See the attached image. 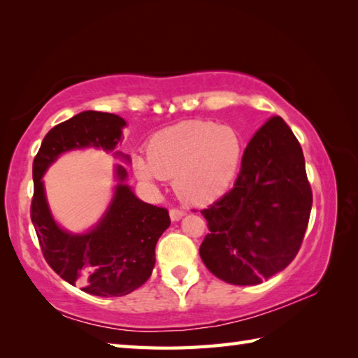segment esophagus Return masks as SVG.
<instances>
[{"label": "esophagus", "instance_id": "obj_1", "mask_svg": "<svg viewBox=\"0 0 358 358\" xmlns=\"http://www.w3.org/2000/svg\"><path fill=\"white\" fill-rule=\"evenodd\" d=\"M185 214H186V212L181 210V209H171V212H169L172 222H178V220L185 217Z\"/></svg>", "mask_w": 358, "mask_h": 358}]
</instances>
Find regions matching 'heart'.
I'll list each match as a JSON object with an SVG mask.
<instances>
[{
    "label": "heart",
    "mask_w": 358,
    "mask_h": 358,
    "mask_svg": "<svg viewBox=\"0 0 358 358\" xmlns=\"http://www.w3.org/2000/svg\"><path fill=\"white\" fill-rule=\"evenodd\" d=\"M241 155V140L232 127L195 120L158 132L150 140L149 157H134V169L148 183L175 178L183 199L208 204L229 191Z\"/></svg>",
    "instance_id": "b5f03b06"
}]
</instances>
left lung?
Wrapping results in <instances>:
<instances>
[{
  "label": "left lung",
  "instance_id": "8db88e82",
  "mask_svg": "<svg viewBox=\"0 0 358 358\" xmlns=\"http://www.w3.org/2000/svg\"><path fill=\"white\" fill-rule=\"evenodd\" d=\"M313 208L305 157L281 117L250 138L235 185L203 209L209 234L200 246L206 268L231 285H260L299 254Z\"/></svg>",
  "mask_w": 358,
  "mask_h": 358
}]
</instances>
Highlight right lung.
Instances as JSON below:
<instances>
[{"label":"right lung","instance_id":"obj_1","mask_svg":"<svg viewBox=\"0 0 358 358\" xmlns=\"http://www.w3.org/2000/svg\"><path fill=\"white\" fill-rule=\"evenodd\" d=\"M124 126L113 113L81 112L45 134L32 167L30 218L44 260L67 283L98 296L127 295L146 283L155 266L157 241L171 224L169 212L136 199L124 185L126 169L117 166L120 183L100 223L86 234H71L52 218L41 178L63 152L90 146L113 150Z\"/></svg>","mask_w":358,"mask_h":358}]
</instances>
